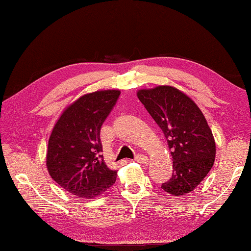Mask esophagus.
Returning <instances> with one entry per match:
<instances>
[{
	"instance_id": "esophagus-1",
	"label": "esophagus",
	"mask_w": 251,
	"mask_h": 251,
	"mask_svg": "<svg viewBox=\"0 0 251 251\" xmlns=\"http://www.w3.org/2000/svg\"><path fill=\"white\" fill-rule=\"evenodd\" d=\"M135 161L140 164H149V162H150L149 161V158L146 155H143V154H138L135 158Z\"/></svg>"
}]
</instances>
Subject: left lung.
Returning a JSON list of instances; mask_svg holds the SVG:
<instances>
[{"mask_svg": "<svg viewBox=\"0 0 251 251\" xmlns=\"http://www.w3.org/2000/svg\"><path fill=\"white\" fill-rule=\"evenodd\" d=\"M137 96L167 139L173 175L161 188L173 196L193 191L214 166L216 142L204 114L189 96L169 85Z\"/></svg>", "mask_w": 251, "mask_h": 251, "instance_id": "1", "label": "left lung"}]
</instances>
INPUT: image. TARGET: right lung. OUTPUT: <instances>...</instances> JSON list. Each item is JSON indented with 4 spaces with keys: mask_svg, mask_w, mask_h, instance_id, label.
I'll return each mask as SVG.
<instances>
[{
    "mask_svg": "<svg viewBox=\"0 0 251 251\" xmlns=\"http://www.w3.org/2000/svg\"><path fill=\"white\" fill-rule=\"evenodd\" d=\"M119 89L85 94L63 110L49 139L46 167L62 189L92 200L115 183L116 170L106 166L100 129L113 108Z\"/></svg>",
    "mask_w": 251,
    "mask_h": 251,
    "instance_id": "right-lung-1",
    "label": "right lung"
}]
</instances>
